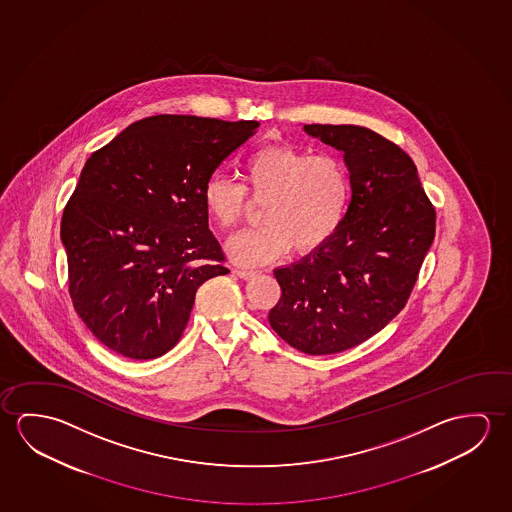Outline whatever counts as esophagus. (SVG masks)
Here are the masks:
<instances>
[{"mask_svg": "<svg viewBox=\"0 0 512 512\" xmlns=\"http://www.w3.org/2000/svg\"><path fill=\"white\" fill-rule=\"evenodd\" d=\"M235 272L236 276L242 277V279H252V277L256 276L254 270H245V268H236Z\"/></svg>", "mask_w": 512, "mask_h": 512, "instance_id": "obj_1", "label": "esophagus"}]
</instances>
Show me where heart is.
<instances>
[{"mask_svg": "<svg viewBox=\"0 0 512 512\" xmlns=\"http://www.w3.org/2000/svg\"><path fill=\"white\" fill-rule=\"evenodd\" d=\"M247 194L265 201V224L231 236L228 252L238 265L254 267L277 260L292 245L297 252H311L327 244L349 208V172L338 156L263 147L242 165V185L222 174L206 179L204 210L217 226L231 228L244 215Z\"/></svg>", "mask_w": 512, "mask_h": 512, "instance_id": "heart-1", "label": "heart"}]
</instances>
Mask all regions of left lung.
<instances>
[{
  "label": "left lung",
  "instance_id": "left-lung-1",
  "mask_svg": "<svg viewBox=\"0 0 512 512\" xmlns=\"http://www.w3.org/2000/svg\"><path fill=\"white\" fill-rule=\"evenodd\" d=\"M343 153L349 208L336 235L274 270L281 299L268 322L293 349L324 356L352 349L406 306L436 231L413 160L379 133L354 124H304Z\"/></svg>",
  "mask_w": 512,
  "mask_h": 512
}]
</instances>
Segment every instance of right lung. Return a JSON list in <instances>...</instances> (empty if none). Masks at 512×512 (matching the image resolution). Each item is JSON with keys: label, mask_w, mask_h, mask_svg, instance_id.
Wrapping results in <instances>:
<instances>
[{"label": "right lung", "mask_w": 512, "mask_h": 512, "mask_svg": "<svg viewBox=\"0 0 512 512\" xmlns=\"http://www.w3.org/2000/svg\"><path fill=\"white\" fill-rule=\"evenodd\" d=\"M258 126L155 115L87 160L60 238L74 309L108 349L163 356L185 331L197 288L228 274L203 187Z\"/></svg>", "instance_id": "1"}]
</instances>
